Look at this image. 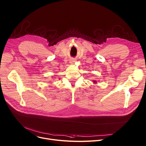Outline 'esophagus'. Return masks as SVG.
<instances>
[{
  "instance_id": "34e87169",
  "label": "esophagus",
  "mask_w": 146,
  "mask_h": 146,
  "mask_svg": "<svg viewBox=\"0 0 146 146\" xmlns=\"http://www.w3.org/2000/svg\"><path fill=\"white\" fill-rule=\"evenodd\" d=\"M74 61H71V63H72V62H74Z\"/></svg>"
}]
</instances>
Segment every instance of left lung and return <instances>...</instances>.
Segmentation results:
<instances>
[{
	"label": "left lung",
	"instance_id": "1",
	"mask_svg": "<svg viewBox=\"0 0 146 146\" xmlns=\"http://www.w3.org/2000/svg\"><path fill=\"white\" fill-rule=\"evenodd\" d=\"M95 82V81H94V82Z\"/></svg>",
	"mask_w": 146,
	"mask_h": 146
}]
</instances>
